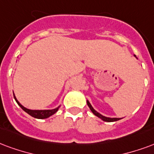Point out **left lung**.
<instances>
[{
    "label": "left lung",
    "instance_id": "obj_1",
    "mask_svg": "<svg viewBox=\"0 0 154 154\" xmlns=\"http://www.w3.org/2000/svg\"><path fill=\"white\" fill-rule=\"evenodd\" d=\"M135 57H136L135 55H134ZM86 103H87V105L89 106V108H90V109L91 110V112L94 113L96 117H98V118H100V119H102L103 121H104V122H116V121H118L120 120L121 118H107V117H104V116H103V115H101L100 113H99V112H97V111H95L94 109H93V107L91 106V104L90 103V102H89L88 100L86 101Z\"/></svg>",
    "mask_w": 154,
    "mask_h": 154
}]
</instances>
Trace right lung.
Instances as JSON below:
<instances>
[{
	"mask_svg": "<svg viewBox=\"0 0 154 154\" xmlns=\"http://www.w3.org/2000/svg\"><path fill=\"white\" fill-rule=\"evenodd\" d=\"M14 100H16L17 103L20 106V108L25 111V112L28 113V114L32 116V117H33L35 118H38V119H45V118H47L49 117H51L53 114H54L55 112L58 111V109H60V106L56 108V109H50V110H32V109H26L25 107L21 104V103H19V101L17 100L16 97H15V95L14 94Z\"/></svg>",
	"mask_w": 154,
	"mask_h": 154,
	"instance_id": "add662e5",
	"label": "right lung"
}]
</instances>
